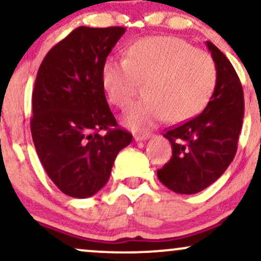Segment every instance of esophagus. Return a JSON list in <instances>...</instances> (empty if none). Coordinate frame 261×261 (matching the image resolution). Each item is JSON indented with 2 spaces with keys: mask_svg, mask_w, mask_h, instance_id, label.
<instances>
[{
  "mask_svg": "<svg viewBox=\"0 0 261 261\" xmlns=\"http://www.w3.org/2000/svg\"><path fill=\"white\" fill-rule=\"evenodd\" d=\"M151 136H152L151 134H137V135H135L134 139H135V141H145V140L149 139Z\"/></svg>",
  "mask_w": 261,
  "mask_h": 261,
  "instance_id": "1",
  "label": "esophagus"
}]
</instances>
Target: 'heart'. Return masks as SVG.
Instances as JSON below:
<instances>
[{"mask_svg":"<svg viewBox=\"0 0 261 261\" xmlns=\"http://www.w3.org/2000/svg\"><path fill=\"white\" fill-rule=\"evenodd\" d=\"M216 82L211 56L174 37L140 39L128 46L126 58H109L101 67L108 99L121 109L133 103L145 83L147 95L124 116L133 128L151 127L164 119L190 120L207 106Z\"/></svg>","mask_w":261,"mask_h":261,"instance_id":"b5f03b06","label":"heart"}]
</instances>
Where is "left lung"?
Instances as JSON below:
<instances>
[{
  "label": "left lung",
  "instance_id": "1",
  "mask_svg": "<svg viewBox=\"0 0 261 261\" xmlns=\"http://www.w3.org/2000/svg\"><path fill=\"white\" fill-rule=\"evenodd\" d=\"M217 70V82L201 114L168 128L172 158L157 170L163 185L178 194H196L215 182L234 158L244 116L241 81L226 55L206 41Z\"/></svg>",
  "mask_w": 261,
  "mask_h": 261
}]
</instances>
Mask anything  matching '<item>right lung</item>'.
I'll return each mask as SVG.
<instances>
[{"mask_svg":"<svg viewBox=\"0 0 261 261\" xmlns=\"http://www.w3.org/2000/svg\"><path fill=\"white\" fill-rule=\"evenodd\" d=\"M125 31L79 27L50 49L39 67L32 95L33 142L49 178L71 197L97 194L109 180L116 155L133 140L118 126L101 83L103 64Z\"/></svg>","mask_w":261,"mask_h":261,"instance_id":"right-lung-1","label":"right lung"}]
</instances>
